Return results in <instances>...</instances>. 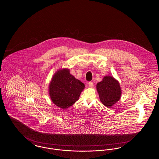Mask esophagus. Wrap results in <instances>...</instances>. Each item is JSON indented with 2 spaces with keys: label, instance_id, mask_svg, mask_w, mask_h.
I'll return each instance as SVG.
<instances>
[{
  "label": "esophagus",
  "instance_id": "esophagus-1",
  "mask_svg": "<svg viewBox=\"0 0 159 159\" xmlns=\"http://www.w3.org/2000/svg\"><path fill=\"white\" fill-rule=\"evenodd\" d=\"M88 85H89V86L90 87V88H92L93 86V83L92 82H89V83H88Z\"/></svg>",
  "mask_w": 159,
  "mask_h": 159
}]
</instances>
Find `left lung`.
<instances>
[{
    "mask_svg": "<svg viewBox=\"0 0 159 159\" xmlns=\"http://www.w3.org/2000/svg\"><path fill=\"white\" fill-rule=\"evenodd\" d=\"M97 90L101 102L108 108L112 107L121 98L120 85L113 76H104L102 81L97 83Z\"/></svg>",
    "mask_w": 159,
    "mask_h": 159,
    "instance_id": "8db88e82",
    "label": "left lung"
}]
</instances>
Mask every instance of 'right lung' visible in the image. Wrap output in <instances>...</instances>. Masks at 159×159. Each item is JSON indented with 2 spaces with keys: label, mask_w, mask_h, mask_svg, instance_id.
<instances>
[{
  "label": "right lung",
  "mask_w": 159,
  "mask_h": 159,
  "mask_svg": "<svg viewBox=\"0 0 159 159\" xmlns=\"http://www.w3.org/2000/svg\"><path fill=\"white\" fill-rule=\"evenodd\" d=\"M84 88V83L70 73V69L57 71L49 84V95L55 106L62 110L73 106Z\"/></svg>",
  "instance_id": "add662e5"
}]
</instances>
